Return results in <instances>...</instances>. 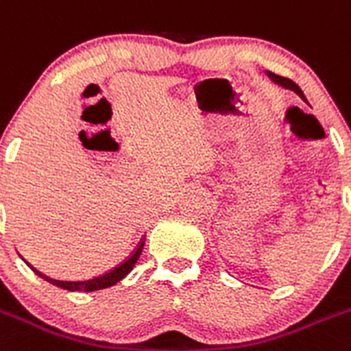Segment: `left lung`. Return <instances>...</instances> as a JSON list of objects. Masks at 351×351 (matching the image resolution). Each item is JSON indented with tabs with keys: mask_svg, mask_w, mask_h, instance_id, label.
I'll use <instances>...</instances> for the list:
<instances>
[{
	"mask_svg": "<svg viewBox=\"0 0 351 351\" xmlns=\"http://www.w3.org/2000/svg\"><path fill=\"white\" fill-rule=\"evenodd\" d=\"M267 76L270 77L271 81H274L275 84H279V86H282V88H286V90H291V91H294V93L296 95H300L301 98H303L304 101H306V98H304V95H303V91H301V88L298 86L296 83H293V81L291 80H287V77H282V76H277V74H271V72H267ZM306 104H308V101H306Z\"/></svg>",
	"mask_w": 351,
	"mask_h": 351,
	"instance_id": "obj_1",
	"label": "left lung"
}]
</instances>
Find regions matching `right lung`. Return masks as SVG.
<instances>
[{
  "label": "right lung",
  "instance_id": "obj_1",
  "mask_svg": "<svg viewBox=\"0 0 351 351\" xmlns=\"http://www.w3.org/2000/svg\"><path fill=\"white\" fill-rule=\"evenodd\" d=\"M143 244H145L143 241L140 242V245L136 247L135 253L131 254V256L128 258L124 263H121L119 267H116L114 270L107 271L106 275H100V277H95V279H90V280H76V282H71V280H55V279H50V277H47L45 274H41V271H38V270H34V271L39 275V277H43L45 280H48L50 284H53V286H57V287H62V289H65V291H84V293H91V291L106 289V287H110V286H114V284L119 282V280H123L124 277H126V275L133 270L135 263L138 261L140 254H142Z\"/></svg>",
  "mask_w": 351,
  "mask_h": 351
}]
</instances>
